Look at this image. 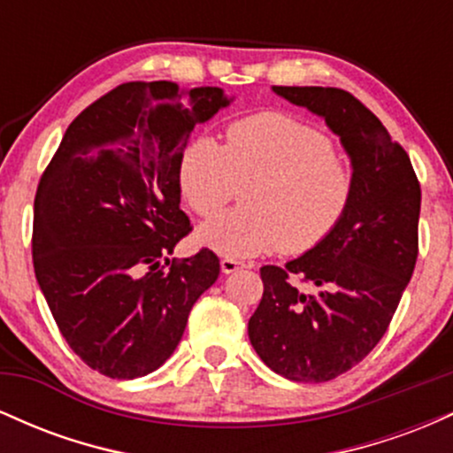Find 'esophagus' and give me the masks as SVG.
<instances>
[{"label":"esophagus","instance_id":"1","mask_svg":"<svg viewBox=\"0 0 453 453\" xmlns=\"http://www.w3.org/2000/svg\"><path fill=\"white\" fill-rule=\"evenodd\" d=\"M241 268H244V262H238V259H234V257H223L221 259V273L223 274H232V273H236V270H241Z\"/></svg>","mask_w":453,"mask_h":453}]
</instances>
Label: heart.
<instances>
[{
  "mask_svg": "<svg viewBox=\"0 0 453 453\" xmlns=\"http://www.w3.org/2000/svg\"><path fill=\"white\" fill-rule=\"evenodd\" d=\"M187 204L211 219L244 185L241 209L200 227L197 241L226 257L311 251L336 230L351 204L356 176L324 132L283 112L232 123L226 144L206 134L179 159Z\"/></svg>",
  "mask_w": 453,
  "mask_h": 453,
  "instance_id": "heart-1",
  "label": "heart"
}]
</instances>
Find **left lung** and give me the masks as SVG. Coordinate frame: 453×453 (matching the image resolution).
<instances>
[{
    "instance_id": "1",
    "label": "left lung",
    "mask_w": 453,
    "mask_h": 453,
    "mask_svg": "<svg viewBox=\"0 0 453 453\" xmlns=\"http://www.w3.org/2000/svg\"><path fill=\"white\" fill-rule=\"evenodd\" d=\"M274 93L326 119L356 176L349 209L319 247L283 268H259L264 294L249 319V341L268 368L321 383L360 364L386 334L418 262L422 189L407 150L349 91Z\"/></svg>"
}]
</instances>
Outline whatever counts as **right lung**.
<instances>
[{"label": "right lung", "instance_id": "add662e5", "mask_svg": "<svg viewBox=\"0 0 453 453\" xmlns=\"http://www.w3.org/2000/svg\"><path fill=\"white\" fill-rule=\"evenodd\" d=\"M180 100L168 81L114 87L70 123L35 191V279L72 351L111 379L168 360L191 306L219 277L211 249L168 256L191 232L180 153L196 123L230 100L219 87Z\"/></svg>", "mask_w": 453, "mask_h": 453}]
</instances>
